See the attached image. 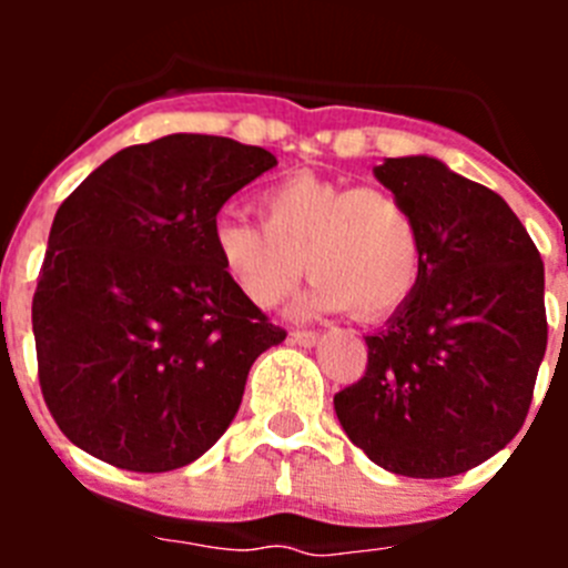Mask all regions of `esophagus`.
Instances as JSON below:
<instances>
[{
  "label": "esophagus",
  "instance_id": "esophagus-1",
  "mask_svg": "<svg viewBox=\"0 0 568 568\" xmlns=\"http://www.w3.org/2000/svg\"><path fill=\"white\" fill-rule=\"evenodd\" d=\"M318 338L321 335L315 333V329H293V333H290V341L298 346H315L318 344Z\"/></svg>",
  "mask_w": 568,
  "mask_h": 568
}]
</instances>
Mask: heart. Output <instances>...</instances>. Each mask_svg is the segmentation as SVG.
Listing matches in <instances>:
<instances>
[{
  "mask_svg": "<svg viewBox=\"0 0 568 568\" xmlns=\"http://www.w3.org/2000/svg\"><path fill=\"white\" fill-rule=\"evenodd\" d=\"M261 224L219 215L213 253L241 298L273 310L295 290L304 264L313 281L307 307L381 318L409 301L424 273V233L404 195L349 187L295 173L261 190Z\"/></svg>",
  "mask_w": 568,
  "mask_h": 568,
  "instance_id": "1",
  "label": "heart"
}]
</instances>
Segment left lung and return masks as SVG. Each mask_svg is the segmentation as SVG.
<instances>
[{
    "mask_svg": "<svg viewBox=\"0 0 568 568\" xmlns=\"http://www.w3.org/2000/svg\"><path fill=\"white\" fill-rule=\"evenodd\" d=\"M373 173L418 215L424 273L366 335V373L335 395V415L386 471L453 478L524 426L546 353L544 261L495 190L433 155Z\"/></svg>",
    "mask_w": 568,
    "mask_h": 568,
    "instance_id": "left-lung-1",
    "label": "left lung"
}]
</instances>
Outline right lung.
<instances>
[{"instance_id": "right-lung-1", "label": "right lung", "mask_w": 568, "mask_h": 568, "mask_svg": "<svg viewBox=\"0 0 568 568\" xmlns=\"http://www.w3.org/2000/svg\"><path fill=\"white\" fill-rule=\"evenodd\" d=\"M275 164L235 139L173 133L119 150L64 199L33 338L70 444L119 469L170 471L233 424L250 366L287 333L230 284L210 227Z\"/></svg>"}]
</instances>
